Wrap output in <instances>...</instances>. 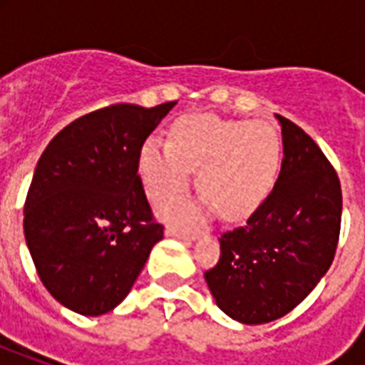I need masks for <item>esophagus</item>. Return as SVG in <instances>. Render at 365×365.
<instances>
[{
  "mask_svg": "<svg viewBox=\"0 0 365 365\" xmlns=\"http://www.w3.org/2000/svg\"><path fill=\"white\" fill-rule=\"evenodd\" d=\"M165 235L166 237H174V239L185 240V242H193V240L199 239V233H197V231H180V229L174 227L166 229Z\"/></svg>",
  "mask_w": 365,
  "mask_h": 365,
  "instance_id": "34e87169",
  "label": "esophagus"
}]
</instances>
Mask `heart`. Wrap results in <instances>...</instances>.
Here are the masks:
<instances>
[{"label": "heart", "instance_id": "heart-1", "mask_svg": "<svg viewBox=\"0 0 365 365\" xmlns=\"http://www.w3.org/2000/svg\"><path fill=\"white\" fill-rule=\"evenodd\" d=\"M282 157L277 126L267 119L182 117L170 126V143L145 140L138 155L143 189L160 205L182 195L197 170V200L163 208L174 223H197L220 212L227 222L246 220L271 195Z\"/></svg>", "mask_w": 365, "mask_h": 365}]
</instances>
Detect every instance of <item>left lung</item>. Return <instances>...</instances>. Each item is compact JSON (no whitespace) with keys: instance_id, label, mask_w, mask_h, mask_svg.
Instances as JSON below:
<instances>
[{"instance_id":"1","label":"left lung","mask_w":365,"mask_h":365,"mask_svg":"<svg viewBox=\"0 0 365 365\" xmlns=\"http://www.w3.org/2000/svg\"><path fill=\"white\" fill-rule=\"evenodd\" d=\"M282 128V166L271 195L244 227L223 233L220 261L205 272L216 305L257 326L294 311L334 261L341 229L339 178L305 130Z\"/></svg>"}]
</instances>
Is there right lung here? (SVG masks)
Instances as JSON below:
<instances>
[{"mask_svg":"<svg viewBox=\"0 0 365 365\" xmlns=\"http://www.w3.org/2000/svg\"><path fill=\"white\" fill-rule=\"evenodd\" d=\"M176 102L115 104L60 130L37 160L24 237L48 294L83 317L113 311L163 240L138 155Z\"/></svg>","mask_w":365,"mask_h":365,"instance_id":"obj_1","label":"right lung"}]
</instances>
